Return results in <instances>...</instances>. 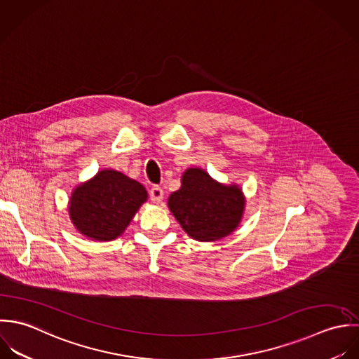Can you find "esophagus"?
Listing matches in <instances>:
<instances>
[{
	"label": "esophagus",
	"mask_w": 359,
	"mask_h": 359,
	"mask_svg": "<svg viewBox=\"0 0 359 359\" xmlns=\"http://www.w3.org/2000/svg\"><path fill=\"white\" fill-rule=\"evenodd\" d=\"M149 198H151L152 203L159 204V203L163 200V190H162L159 186H154V187L149 190Z\"/></svg>",
	"instance_id": "obj_1"
}]
</instances>
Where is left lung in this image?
<instances>
[{
	"label": "left lung",
	"instance_id": "1",
	"mask_svg": "<svg viewBox=\"0 0 359 359\" xmlns=\"http://www.w3.org/2000/svg\"><path fill=\"white\" fill-rule=\"evenodd\" d=\"M168 207L191 238L217 241L238 227L245 197L238 184L220 183L201 168H189L180 189L169 196Z\"/></svg>",
	"mask_w": 359,
	"mask_h": 359
}]
</instances>
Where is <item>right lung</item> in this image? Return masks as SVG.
Listing matches in <instances>:
<instances>
[{"label": "right lung", "mask_w": 359, "mask_h": 359, "mask_svg": "<svg viewBox=\"0 0 359 359\" xmlns=\"http://www.w3.org/2000/svg\"><path fill=\"white\" fill-rule=\"evenodd\" d=\"M147 198L142 183L122 172L102 169L73 189L68 212L80 234L112 241L122 236Z\"/></svg>", "instance_id": "right-lung-1"}]
</instances>
